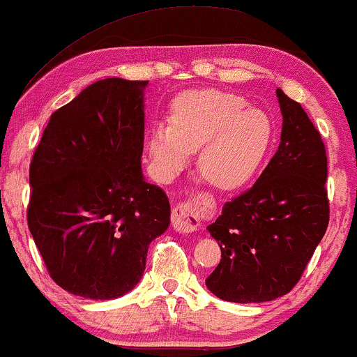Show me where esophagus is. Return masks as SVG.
<instances>
[{"label":"esophagus","mask_w":357,"mask_h":357,"mask_svg":"<svg viewBox=\"0 0 357 357\" xmlns=\"http://www.w3.org/2000/svg\"><path fill=\"white\" fill-rule=\"evenodd\" d=\"M213 209V202L208 195H198V197L178 202L172 209V226L177 232L190 234L197 232L202 224L203 214Z\"/></svg>","instance_id":"obj_1"}]
</instances>
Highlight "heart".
<instances>
[{
    "instance_id": "b5f03b06",
    "label": "heart",
    "mask_w": 357,
    "mask_h": 357,
    "mask_svg": "<svg viewBox=\"0 0 357 357\" xmlns=\"http://www.w3.org/2000/svg\"><path fill=\"white\" fill-rule=\"evenodd\" d=\"M273 138L266 112L218 89L185 91L174 100L170 123L151 128L148 149L162 175L178 172L199 149L198 170L214 187L232 190L252 177Z\"/></svg>"
}]
</instances>
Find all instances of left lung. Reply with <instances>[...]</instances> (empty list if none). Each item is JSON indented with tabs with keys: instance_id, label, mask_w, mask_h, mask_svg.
Here are the masks:
<instances>
[{
	"instance_id": "8db88e82",
	"label": "left lung",
	"mask_w": 357,
	"mask_h": 357,
	"mask_svg": "<svg viewBox=\"0 0 357 357\" xmlns=\"http://www.w3.org/2000/svg\"><path fill=\"white\" fill-rule=\"evenodd\" d=\"M280 148L250 188L226 202L208 231L221 261L206 278L219 299L238 304L284 296L299 282L330 221L326 151L299 102L276 89Z\"/></svg>"
}]
</instances>
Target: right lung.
<instances>
[{"mask_svg": "<svg viewBox=\"0 0 357 357\" xmlns=\"http://www.w3.org/2000/svg\"><path fill=\"white\" fill-rule=\"evenodd\" d=\"M148 81L107 77L53 112L29 169L27 226L48 275L87 299L138 284L170 204L144 182L143 91Z\"/></svg>", "mask_w": 357, "mask_h": 357, "instance_id": "1", "label": "right lung"}]
</instances>
